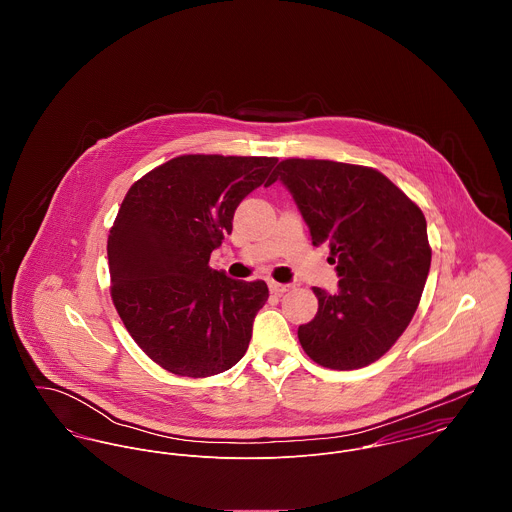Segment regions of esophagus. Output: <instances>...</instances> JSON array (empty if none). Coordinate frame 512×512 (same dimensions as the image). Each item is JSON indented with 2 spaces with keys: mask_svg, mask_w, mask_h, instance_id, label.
Instances as JSON below:
<instances>
[{
  "mask_svg": "<svg viewBox=\"0 0 512 512\" xmlns=\"http://www.w3.org/2000/svg\"><path fill=\"white\" fill-rule=\"evenodd\" d=\"M268 288H270V292L276 293V295H282V293L292 290L290 284H278V282H268Z\"/></svg>",
  "mask_w": 512,
  "mask_h": 512,
  "instance_id": "esophagus-1",
  "label": "esophagus"
}]
</instances>
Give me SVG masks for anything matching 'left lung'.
Wrapping results in <instances>:
<instances>
[{
  "label": "left lung",
  "instance_id": "left-lung-1",
  "mask_svg": "<svg viewBox=\"0 0 512 512\" xmlns=\"http://www.w3.org/2000/svg\"><path fill=\"white\" fill-rule=\"evenodd\" d=\"M280 181L309 226L313 246L327 244L339 290L313 288L317 315L297 337L317 365L353 370L378 361L412 321L432 250L428 224L380 171L325 159H284Z\"/></svg>",
  "mask_w": 512,
  "mask_h": 512
}]
</instances>
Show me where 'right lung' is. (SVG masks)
<instances>
[{
    "label": "right lung",
    "instance_id": "1",
    "mask_svg": "<svg viewBox=\"0 0 512 512\" xmlns=\"http://www.w3.org/2000/svg\"><path fill=\"white\" fill-rule=\"evenodd\" d=\"M276 161L181 155L124 197L108 236L112 299L128 333L165 370L203 378L244 357L268 286L232 280L209 260Z\"/></svg>",
    "mask_w": 512,
    "mask_h": 512
}]
</instances>
